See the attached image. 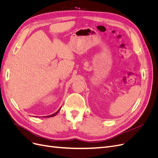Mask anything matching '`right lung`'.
I'll return each instance as SVG.
<instances>
[{"mask_svg":"<svg viewBox=\"0 0 158 158\" xmlns=\"http://www.w3.org/2000/svg\"><path fill=\"white\" fill-rule=\"evenodd\" d=\"M60 111V109L59 110V111H56L55 113H54V114H51V115H50V116H48V117H54V116H55L56 115V114H57V113H59V111Z\"/></svg>","mask_w":158,"mask_h":158,"instance_id":"1","label":"right lung"}]
</instances>
